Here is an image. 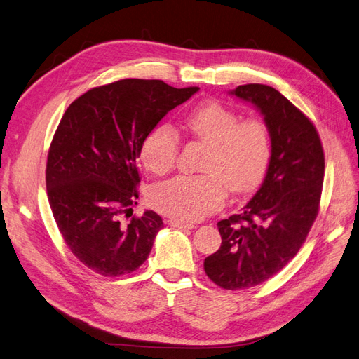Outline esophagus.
Returning <instances> with one entry per match:
<instances>
[{
	"label": "esophagus",
	"mask_w": 359,
	"mask_h": 359,
	"mask_svg": "<svg viewBox=\"0 0 359 359\" xmlns=\"http://www.w3.org/2000/svg\"><path fill=\"white\" fill-rule=\"evenodd\" d=\"M168 225L172 226V228H180V229H192V228H195V225H192V224H184L182 221H176V219H170Z\"/></svg>",
	"instance_id": "1"
}]
</instances>
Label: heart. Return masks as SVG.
I'll return each instance as SVG.
<instances>
[{
	"instance_id": "obj_1",
	"label": "heart",
	"mask_w": 359,
	"mask_h": 359,
	"mask_svg": "<svg viewBox=\"0 0 359 359\" xmlns=\"http://www.w3.org/2000/svg\"><path fill=\"white\" fill-rule=\"evenodd\" d=\"M182 126L209 146L201 176H179L158 183L149 192L154 209L176 221L195 222L213 213L234 194L257 189L271 159V133L259 118L240 121V114L217 101L200 104L183 116ZM180 142L168 125H158L142 143L140 159L155 175L176 165Z\"/></svg>"
}]
</instances>
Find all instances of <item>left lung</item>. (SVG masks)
Instances as JSON below:
<instances>
[{"instance_id": "obj_1", "label": "left lung", "mask_w": 359, "mask_h": 359, "mask_svg": "<svg viewBox=\"0 0 359 359\" xmlns=\"http://www.w3.org/2000/svg\"><path fill=\"white\" fill-rule=\"evenodd\" d=\"M231 94L252 102L271 133L261 188L240 213L217 222L221 248L204 259L213 283L237 291L269 280L303 246L319 213L325 156L313 122L279 90L249 83Z\"/></svg>"}]
</instances>
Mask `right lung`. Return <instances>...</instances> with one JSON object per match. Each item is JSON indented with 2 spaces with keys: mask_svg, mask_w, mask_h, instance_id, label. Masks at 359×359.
<instances>
[{
  "mask_svg": "<svg viewBox=\"0 0 359 359\" xmlns=\"http://www.w3.org/2000/svg\"><path fill=\"white\" fill-rule=\"evenodd\" d=\"M200 88L123 79L74 100L52 138L46 188L57 229L73 255L101 276L137 270L147 259L163 219L133 216L144 137Z\"/></svg>",
  "mask_w": 359,
  "mask_h": 359,
  "instance_id": "1",
  "label": "right lung"
}]
</instances>
